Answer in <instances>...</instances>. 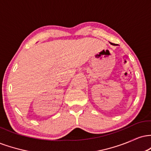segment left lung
Instances as JSON below:
<instances>
[{
    "instance_id": "1",
    "label": "left lung",
    "mask_w": 151,
    "mask_h": 151,
    "mask_svg": "<svg viewBox=\"0 0 151 151\" xmlns=\"http://www.w3.org/2000/svg\"><path fill=\"white\" fill-rule=\"evenodd\" d=\"M111 43V45H115V44H114V43H111V42H110Z\"/></svg>"
}]
</instances>
